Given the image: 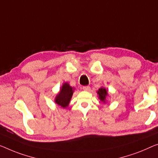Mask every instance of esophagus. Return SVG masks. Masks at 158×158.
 Wrapping results in <instances>:
<instances>
[{
	"instance_id": "34e87169",
	"label": "esophagus",
	"mask_w": 158,
	"mask_h": 158,
	"mask_svg": "<svg viewBox=\"0 0 158 158\" xmlns=\"http://www.w3.org/2000/svg\"><path fill=\"white\" fill-rule=\"evenodd\" d=\"M83 90H84V91H89L91 90V87L90 86H83Z\"/></svg>"
}]
</instances>
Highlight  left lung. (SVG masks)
I'll list each match as a JSON object with an SVG mask.
<instances>
[{
    "label": "left lung",
    "mask_w": 158,
    "mask_h": 158,
    "mask_svg": "<svg viewBox=\"0 0 158 158\" xmlns=\"http://www.w3.org/2000/svg\"><path fill=\"white\" fill-rule=\"evenodd\" d=\"M98 94V98H99L100 101H102V102L106 103V101L107 96H109V94H108V91L106 89L105 87H101L100 89H98V90L96 91Z\"/></svg>",
    "instance_id": "obj_1"
}]
</instances>
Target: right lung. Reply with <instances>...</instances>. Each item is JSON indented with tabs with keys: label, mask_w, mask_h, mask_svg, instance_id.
<instances>
[{
	"label": "right lung",
	"mask_w": 158,
	"mask_h": 158,
	"mask_svg": "<svg viewBox=\"0 0 158 158\" xmlns=\"http://www.w3.org/2000/svg\"><path fill=\"white\" fill-rule=\"evenodd\" d=\"M74 88L72 87L68 82L63 83L59 93L55 98V102L63 109H67L72 97Z\"/></svg>",
	"instance_id": "1"
}]
</instances>
